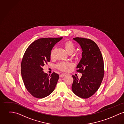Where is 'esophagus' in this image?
<instances>
[{
    "instance_id": "esophagus-1",
    "label": "esophagus",
    "mask_w": 124,
    "mask_h": 124,
    "mask_svg": "<svg viewBox=\"0 0 124 124\" xmlns=\"http://www.w3.org/2000/svg\"><path fill=\"white\" fill-rule=\"evenodd\" d=\"M66 76V74H62L59 75V77L60 78H62V77H65Z\"/></svg>"
}]
</instances>
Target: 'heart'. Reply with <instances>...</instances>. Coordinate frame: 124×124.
<instances>
[{
    "mask_svg": "<svg viewBox=\"0 0 124 124\" xmlns=\"http://www.w3.org/2000/svg\"><path fill=\"white\" fill-rule=\"evenodd\" d=\"M66 50L69 53H72L74 50L75 49V46L74 44L71 41H67L64 42L63 44ZM54 52H55V48H53L51 50L50 54V56L51 58H53L54 56ZM72 65L71 63L68 62H60L57 64L55 66L56 69L63 71H67L69 68L71 67Z\"/></svg>",
    "mask_w": 124,
    "mask_h": 124,
    "instance_id": "obj_1",
    "label": "heart"
}]
</instances>
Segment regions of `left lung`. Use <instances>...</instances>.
Here are the masks:
<instances>
[{
	"label": "left lung",
	"instance_id": "obj_1",
	"mask_svg": "<svg viewBox=\"0 0 124 124\" xmlns=\"http://www.w3.org/2000/svg\"><path fill=\"white\" fill-rule=\"evenodd\" d=\"M82 49V58L77 66V71L82 73L78 79L74 75L72 85L73 93L82 98H88L98 89L104 75V64L101 52L96 43L90 39L73 38Z\"/></svg>",
	"mask_w": 124,
	"mask_h": 124
}]
</instances>
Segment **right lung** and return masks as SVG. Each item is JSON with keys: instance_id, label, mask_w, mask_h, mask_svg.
Listing matches in <instances>:
<instances>
[{"instance_id": "right-lung-1", "label": "right lung", "mask_w": 124, "mask_h": 124, "mask_svg": "<svg viewBox=\"0 0 124 124\" xmlns=\"http://www.w3.org/2000/svg\"><path fill=\"white\" fill-rule=\"evenodd\" d=\"M61 38H45L31 43L23 55L21 73L24 85L30 94L37 98L49 95L55 88L59 75L43 72V67L50 61V52Z\"/></svg>"}]
</instances>
